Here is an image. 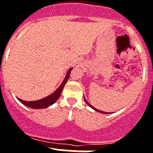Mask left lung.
Returning <instances> with one entry per match:
<instances>
[{
    "label": "left lung",
    "instance_id": "8db88e82",
    "mask_svg": "<svg viewBox=\"0 0 153 153\" xmlns=\"http://www.w3.org/2000/svg\"><path fill=\"white\" fill-rule=\"evenodd\" d=\"M84 100H85V102H86V103H87V105H88V106H90V107H91V108H93V109H95L96 111H98V112H100V113H106V112H102V111H100V110H99V109H96V108H94V107H93V106H91V105H90V103H89V102H87V101H86V100H85V98H84Z\"/></svg>",
    "mask_w": 153,
    "mask_h": 153
}]
</instances>
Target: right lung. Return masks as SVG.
Returning <instances> with one entry per match:
<instances>
[{
    "label": "right lung",
    "mask_w": 153,
    "mask_h": 153,
    "mask_svg": "<svg viewBox=\"0 0 153 153\" xmlns=\"http://www.w3.org/2000/svg\"><path fill=\"white\" fill-rule=\"evenodd\" d=\"M71 70H72V69H70V70H68L67 76H66V78H65L64 80H63V83L60 85V87H59L54 93H53V94L49 96V97H45V98L40 100L32 101V102H27V101L22 100L21 99H18V100H20V102H22L24 105L28 106V107L33 108V109H41V108L48 107V106H50L51 105L54 103L58 99H59V97H60V94H61L62 93V90H63V87H64L65 83H67V81L68 80L69 77H70V74Z\"/></svg>",
    "instance_id": "right-lung-1"
}]
</instances>
